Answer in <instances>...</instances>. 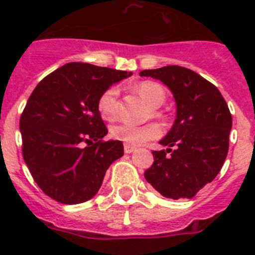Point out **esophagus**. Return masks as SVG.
Masks as SVG:
<instances>
[{"instance_id": "34e87169", "label": "esophagus", "mask_w": 255, "mask_h": 255, "mask_svg": "<svg viewBox=\"0 0 255 255\" xmlns=\"http://www.w3.org/2000/svg\"><path fill=\"white\" fill-rule=\"evenodd\" d=\"M124 150H125V153H131L135 150V147H132L130 144H125V145H124Z\"/></svg>"}]
</instances>
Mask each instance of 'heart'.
I'll use <instances>...</instances> for the list:
<instances>
[{
  "label": "heart",
  "instance_id": "heart-1",
  "mask_svg": "<svg viewBox=\"0 0 255 255\" xmlns=\"http://www.w3.org/2000/svg\"><path fill=\"white\" fill-rule=\"evenodd\" d=\"M136 92L143 100L147 101L153 108L162 106L166 100V93L162 85L154 82H143L136 85ZM117 97L119 88H107L98 100V111L106 120H114L117 115ZM111 136L116 140H121L130 145H140L148 140L158 138L161 129L155 124H147L143 126H135L131 124L120 123L115 124L110 129Z\"/></svg>",
  "mask_w": 255,
  "mask_h": 255
}]
</instances>
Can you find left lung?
I'll return each mask as SVG.
<instances>
[{
	"instance_id": "obj_1",
	"label": "left lung",
	"mask_w": 255,
	"mask_h": 255,
	"mask_svg": "<svg viewBox=\"0 0 255 255\" xmlns=\"http://www.w3.org/2000/svg\"><path fill=\"white\" fill-rule=\"evenodd\" d=\"M140 76L161 80L176 102L175 123L159 140L166 149L153 150L144 177L163 197L190 199L224 166L233 128L229 106L215 85L186 67L143 70Z\"/></svg>"
}]
</instances>
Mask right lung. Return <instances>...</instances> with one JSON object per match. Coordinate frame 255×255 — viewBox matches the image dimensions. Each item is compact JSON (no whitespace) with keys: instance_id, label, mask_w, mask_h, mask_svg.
I'll return each mask as SVG.
<instances>
[{"instance_id":"obj_1","label":"right lung","mask_w":255,"mask_h":255,"mask_svg":"<svg viewBox=\"0 0 255 255\" xmlns=\"http://www.w3.org/2000/svg\"><path fill=\"white\" fill-rule=\"evenodd\" d=\"M131 73L84 62L58 67L35 87L20 117L22 157L44 194L62 204L92 199L124 155L98 111L101 94ZM84 143H88L87 147Z\"/></svg>"}]
</instances>
